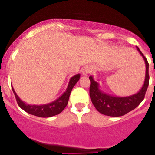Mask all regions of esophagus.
I'll return each instance as SVG.
<instances>
[{"instance_id":"34e87169","label":"esophagus","mask_w":155,"mask_h":155,"mask_svg":"<svg viewBox=\"0 0 155 155\" xmlns=\"http://www.w3.org/2000/svg\"><path fill=\"white\" fill-rule=\"evenodd\" d=\"M81 71H82V74H83L84 75H87L91 72V68L88 66H85L82 68Z\"/></svg>"}]
</instances>
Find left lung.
<instances>
[{
  "instance_id": "8db88e82",
  "label": "left lung",
  "mask_w": 155,
  "mask_h": 155,
  "mask_svg": "<svg viewBox=\"0 0 155 155\" xmlns=\"http://www.w3.org/2000/svg\"><path fill=\"white\" fill-rule=\"evenodd\" d=\"M140 54L143 57L145 62L146 72L145 79L142 87L137 93L127 97H116L109 94H106L99 88V84L94 80L93 77L90 76V97L95 108L97 111L104 115L110 117H120L131 111L137 107L142 101L145 96L146 91L149 84V64L147 59L140 49L137 47Z\"/></svg>"
}]
</instances>
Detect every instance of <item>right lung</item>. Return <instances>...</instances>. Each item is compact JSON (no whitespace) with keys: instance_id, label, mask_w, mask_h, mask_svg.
I'll return each instance as SVG.
<instances>
[{"instance_id":"obj_1","label":"right lung","mask_w":155,"mask_h":155,"mask_svg":"<svg viewBox=\"0 0 155 155\" xmlns=\"http://www.w3.org/2000/svg\"><path fill=\"white\" fill-rule=\"evenodd\" d=\"M80 76L81 74H76L72 77L70 79L69 83H68V86L67 87L66 91L61 97L54 101L53 102L46 104H42V105L28 104L23 101L21 99H20V97H18L13 87L12 90L15 95L18 105L21 108H22L23 110L28 112V114H31L32 115L38 116V117H50L60 114L65 108V107L68 104L71 92L72 89L74 87V85L76 84L77 82L78 81L79 79H80Z\"/></svg>"}]
</instances>
